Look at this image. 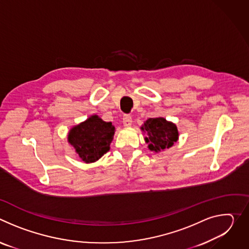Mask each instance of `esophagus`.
<instances>
[{"instance_id": "34e87169", "label": "esophagus", "mask_w": 249, "mask_h": 249, "mask_svg": "<svg viewBox=\"0 0 249 249\" xmlns=\"http://www.w3.org/2000/svg\"><path fill=\"white\" fill-rule=\"evenodd\" d=\"M123 125L125 127H130L132 125V117L129 114H125L123 116Z\"/></svg>"}]
</instances>
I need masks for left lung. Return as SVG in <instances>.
<instances>
[{
	"instance_id": "8db88e82",
	"label": "left lung",
	"mask_w": 249,
	"mask_h": 249,
	"mask_svg": "<svg viewBox=\"0 0 249 249\" xmlns=\"http://www.w3.org/2000/svg\"><path fill=\"white\" fill-rule=\"evenodd\" d=\"M142 130L147 131L146 143H149V149L155 152H160L170 148L178 139V131L175 124L166 121L162 117L148 119Z\"/></svg>"
}]
</instances>
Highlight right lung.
<instances>
[{
  "mask_svg": "<svg viewBox=\"0 0 249 249\" xmlns=\"http://www.w3.org/2000/svg\"><path fill=\"white\" fill-rule=\"evenodd\" d=\"M114 131L111 122L94 115L71 130L68 140L84 161L93 162L109 151Z\"/></svg>",
  "mask_w": 249,
  "mask_h": 249,
  "instance_id": "add662e5",
  "label": "right lung"
}]
</instances>
